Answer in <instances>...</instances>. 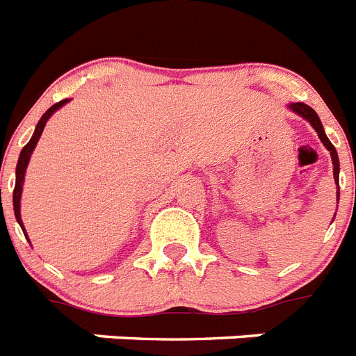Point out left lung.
<instances>
[{"mask_svg": "<svg viewBox=\"0 0 356 356\" xmlns=\"http://www.w3.org/2000/svg\"><path fill=\"white\" fill-rule=\"evenodd\" d=\"M289 108H291L292 112L298 113L300 118L307 119L309 123L312 124V129L316 130L318 138L322 139V143L325 145V149L331 152V160H332V175H334V181H337L338 186V172H340V161H338V154H337V149L332 147V143L329 141V138L325 136V132H323V127H322V121H320V118H318V113L312 110L309 104H303V102H291L289 104ZM338 196H340V189H338Z\"/></svg>", "mask_w": 356, "mask_h": 356, "instance_id": "8db88e82", "label": "left lung"}]
</instances>
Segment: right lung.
<instances>
[{
  "instance_id": "obj_1",
  "label": "right lung",
  "mask_w": 356,
  "mask_h": 356,
  "mask_svg": "<svg viewBox=\"0 0 356 356\" xmlns=\"http://www.w3.org/2000/svg\"><path fill=\"white\" fill-rule=\"evenodd\" d=\"M67 101H70V99H64V101L56 102V104H53V106H51L44 115H42V119H40L38 124H36V129H34L33 138L29 139V143L25 145L24 149H22V152H19V160H18V165H16V186H14V193H13V206H14L16 220H18V224L22 226L24 233H25V227H24V222H22V213H19V200H22V189H24L25 169H27V165H29L31 154H33L34 147H36V143H38L40 136H42V132H44V127L45 123H47V119H49L51 115L58 110V108L64 106ZM25 237H27V233H25Z\"/></svg>"
}]
</instances>
